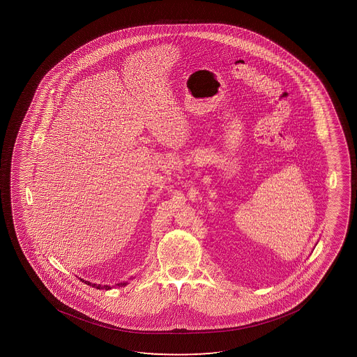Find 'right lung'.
I'll list each match as a JSON object with an SVG mask.
<instances>
[{"instance_id": "1", "label": "right lung", "mask_w": 357, "mask_h": 357, "mask_svg": "<svg viewBox=\"0 0 357 357\" xmlns=\"http://www.w3.org/2000/svg\"><path fill=\"white\" fill-rule=\"evenodd\" d=\"M80 280H83L84 283L88 284V285H90V287H93V288L96 289H105V290H108V289H111V287L109 285H101V284H93L90 283V282H88V280H84V279H80ZM128 282H123V283H118L116 284L117 287H126L127 285Z\"/></svg>"}]
</instances>
